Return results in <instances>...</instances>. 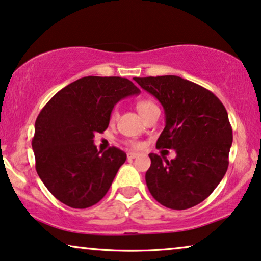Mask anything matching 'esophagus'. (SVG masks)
I'll list each match as a JSON object with an SVG mask.
<instances>
[{"instance_id": "obj_1", "label": "esophagus", "mask_w": 261, "mask_h": 261, "mask_svg": "<svg viewBox=\"0 0 261 261\" xmlns=\"http://www.w3.org/2000/svg\"><path fill=\"white\" fill-rule=\"evenodd\" d=\"M138 155H139V153H137V152H128V153H127V157L130 158V160H133V158L138 157Z\"/></svg>"}]
</instances>
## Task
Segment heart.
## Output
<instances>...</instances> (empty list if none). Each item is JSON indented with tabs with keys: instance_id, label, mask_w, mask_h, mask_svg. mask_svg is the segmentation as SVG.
Returning a JSON list of instances; mask_svg holds the SVG:
<instances>
[{
	"instance_id": "1",
	"label": "heart",
	"mask_w": 261,
	"mask_h": 261,
	"mask_svg": "<svg viewBox=\"0 0 261 261\" xmlns=\"http://www.w3.org/2000/svg\"><path fill=\"white\" fill-rule=\"evenodd\" d=\"M154 108H157V106L154 104V101L151 99H147V98H143V99H139L137 101V109L143 117L146 114L150 113L151 110H153ZM116 117H117V109H114L113 111H111V115H110L111 121H114ZM129 144L135 148L141 147V144L138 143V141H129Z\"/></svg>"
}]
</instances>
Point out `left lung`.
Masks as SVG:
<instances>
[{
    "label": "left lung",
    "mask_w": 261,
    "mask_h": 261,
    "mask_svg": "<svg viewBox=\"0 0 261 261\" xmlns=\"http://www.w3.org/2000/svg\"><path fill=\"white\" fill-rule=\"evenodd\" d=\"M160 100L165 127L155 147L175 150L168 161L150 153L145 178L150 193L165 207L186 210L200 204L224 177L232 129L224 106L211 91L176 75L134 77Z\"/></svg>",
    "instance_id": "left-lung-1"
}]
</instances>
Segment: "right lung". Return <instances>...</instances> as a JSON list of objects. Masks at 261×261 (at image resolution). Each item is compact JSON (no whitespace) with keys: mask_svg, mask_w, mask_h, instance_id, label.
<instances>
[{"mask_svg":"<svg viewBox=\"0 0 261 261\" xmlns=\"http://www.w3.org/2000/svg\"><path fill=\"white\" fill-rule=\"evenodd\" d=\"M126 77L85 76L59 91L40 111L32 148L37 174L57 200L86 208L103 199L127 154L98 151L94 133L109 126L115 104L139 94Z\"/></svg>","mask_w":261,"mask_h":261,"instance_id":"add662e5","label":"right lung"}]
</instances>
